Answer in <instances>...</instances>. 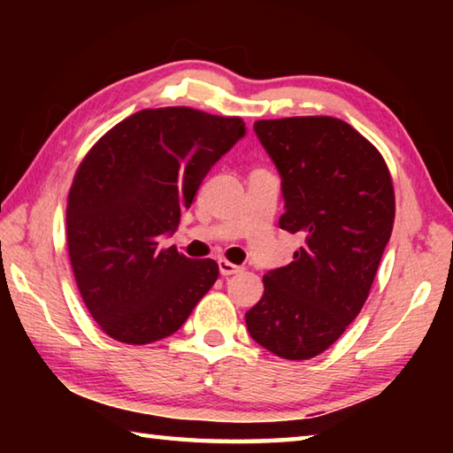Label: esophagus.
I'll list each match as a JSON object with an SVG mask.
<instances>
[{
  "instance_id": "esophagus-1",
  "label": "esophagus",
  "mask_w": 453,
  "mask_h": 453,
  "mask_svg": "<svg viewBox=\"0 0 453 453\" xmlns=\"http://www.w3.org/2000/svg\"><path fill=\"white\" fill-rule=\"evenodd\" d=\"M218 264H219V272H221V275H232V273H237V272H240V265L232 264V262H229V259H226V257H219V259H218Z\"/></svg>"
}]
</instances>
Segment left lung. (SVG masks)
<instances>
[{"label":"left lung","mask_w":453,"mask_h":453,"mask_svg":"<svg viewBox=\"0 0 453 453\" xmlns=\"http://www.w3.org/2000/svg\"><path fill=\"white\" fill-rule=\"evenodd\" d=\"M259 142L281 175L280 227L302 234L294 262L264 275L245 313L259 346L310 359L346 332L370 296L395 218L386 159L346 121L329 116L259 119Z\"/></svg>","instance_id":"8db88e82"}]
</instances>
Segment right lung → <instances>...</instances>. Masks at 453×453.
Listing matches in <instances>:
<instances>
[{
	"instance_id": "add662e5",
	"label": "right lung",
	"mask_w": 453,
	"mask_h": 453,
	"mask_svg": "<svg viewBox=\"0 0 453 453\" xmlns=\"http://www.w3.org/2000/svg\"><path fill=\"white\" fill-rule=\"evenodd\" d=\"M243 134L242 118L157 107L119 121L81 159L67 194V254L104 334L129 346L164 340L216 283L213 259H189L159 240Z\"/></svg>"
}]
</instances>
